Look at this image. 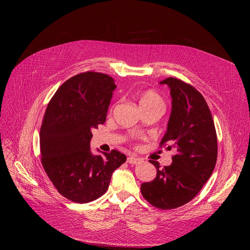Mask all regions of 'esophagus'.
<instances>
[{"instance_id":"obj_1","label":"esophagus","mask_w":250,"mask_h":250,"mask_svg":"<svg viewBox=\"0 0 250 250\" xmlns=\"http://www.w3.org/2000/svg\"><path fill=\"white\" fill-rule=\"evenodd\" d=\"M127 162L129 164H132V165H138V164H141L143 161L141 160L140 157H135V156H129L127 158Z\"/></svg>"}]
</instances>
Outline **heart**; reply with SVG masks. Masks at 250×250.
<instances>
[{
    "mask_svg": "<svg viewBox=\"0 0 250 250\" xmlns=\"http://www.w3.org/2000/svg\"><path fill=\"white\" fill-rule=\"evenodd\" d=\"M138 100L140 108L144 107H153V106H160L164 108V101L154 90L147 89V90H142L138 94Z\"/></svg>",
    "mask_w": 250,
    "mask_h": 250,
    "instance_id": "1",
    "label": "heart"
}]
</instances>
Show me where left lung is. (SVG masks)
Masks as SVG:
<instances>
[{
	"label": "left lung",
	"instance_id": "8db88e82",
	"mask_svg": "<svg viewBox=\"0 0 250 250\" xmlns=\"http://www.w3.org/2000/svg\"><path fill=\"white\" fill-rule=\"evenodd\" d=\"M170 88L172 110L161 144L175 148L172 164L157 170L156 177L141 186L148 202L161 209L179 208L191 201L213 173L217 161V135L213 118L202 95L176 78L160 82Z\"/></svg>",
	"mask_w": 250,
	"mask_h": 250
}]
</instances>
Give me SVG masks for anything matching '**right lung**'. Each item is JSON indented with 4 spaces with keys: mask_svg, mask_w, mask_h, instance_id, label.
Listing matches in <instances>:
<instances>
[{
    "mask_svg": "<svg viewBox=\"0 0 250 250\" xmlns=\"http://www.w3.org/2000/svg\"><path fill=\"white\" fill-rule=\"evenodd\" d=\"M116 87L108 75L82 73L66 80L48 104L40 133L42 163L57 191L71 201L99 198L113 171L126 162L117 150H90L92 129L106 120Z\"/></svg>",
    "mask_w": 250,
    "mask_h": 250,
    "instance_id": "obj_1",
    "label": "right lung"
}]
</instances>
